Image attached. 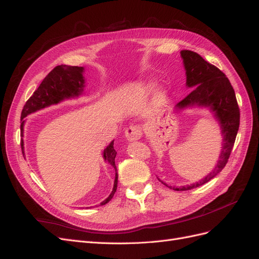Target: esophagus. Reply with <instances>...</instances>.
<instances>
[{"label": "esophagus", "instance_id": "obj_1", "mask_svg": "<svg viewBox=\"0 0 259 259\" xmlns=\"http://www.w3.org/2000/svg\"><path fill=\"white\" fill-rule=\"evenodd\" d=\"M143 135L142 127L139 125H131L130 127L126 128L125 131V137L128 140V142H135V140H138Z\"/></svg>", "mask_w": 259, "mask_h": 259}]
</instances>
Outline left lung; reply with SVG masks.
Wrapping results in <instances>:
<instances>
[{
	"instance_id": "1",
	"label": "left lung",
	"mask_w": 259,
	"mask_h": 259,
	"mask_svg": "<svg viewBox=\"0 0 259 259\" xmlns=\"http://www.w3.org/2000/svg\"><path fill=\"white\" fill-rule=\"evenodd\" d=\"M180 55L184 59L186 69L187 86L193 88V90L182 101H179L177 107L180 109L193 105L209 107L222 124L221 127L225 142L216 167L200 183L179 188L169 186L170 189L176 191H186L206 184L226 166L239 131L240 109L236 93L223 71L203 59L195 52L184 50L180 52ZM162 184L167 186L163 182Z\"/></svg>"
}]
</instances>
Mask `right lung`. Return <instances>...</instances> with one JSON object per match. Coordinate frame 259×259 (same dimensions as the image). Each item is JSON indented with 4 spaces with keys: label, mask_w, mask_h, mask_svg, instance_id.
I'll return each mask as SVG.
<instances>
[{
    "label": "right lung",
    "mask_w": 259,
    "mask_h": 259,
    "mask_svg": "<svg viewBox=\"0 0 259 259\" xmlns=\"http://www.w3.org/2000/svg\"><path fill=\"white\" fill-rule=\"evenodd\" d=\"M83 67H76V66H67V65H60L55 67L52 71L45 76V79L38 86L37 90L33 93L26 105L23 106L21 111V124H20V146L21 151L23 153V124H25V117L32 113L34 111L40 110L45 107H49L54 104H58L59 101L64 100L66 98L79 96L83 91ZM116 155V151L114 150L113 142L110 143L104 151V158L107 160L111 165L116 169L114 159ZM117 187V174H115L114 179V186L111 194L104 201L100 203V205H105L110 201L116 191Z\"/></svg>",
    "instance_id": "1"
}]
</instances>
